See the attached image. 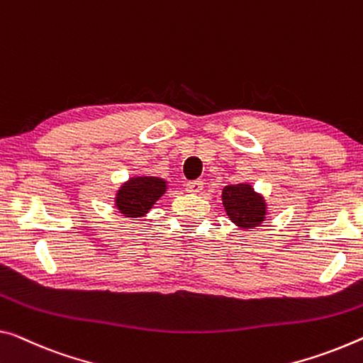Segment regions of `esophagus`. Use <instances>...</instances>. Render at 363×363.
I'll return each mask as SVG.
<instances>
[{
	"mask_svg": "<svg viewBox=\"0 0 363 363\" xmlns=\"http://www.w3.org/2000/svg\"><path fill=\"white\" fill-rule=\"evenodd\" d=\"M185 186H186V191H188V193L198 194V193L203 191V188H204V183L201 182V180H191V182H188Z\"/></svg>",
	"mask_w": 363,
	"mask_h": 363,
	"instance_id": "obj_1",
	"label": "esophagus"
}]
</instances>
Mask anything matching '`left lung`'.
I'll return each mask as SVG.
<instances>
[{"instance_id":"obj_1","label":"left lung","mask_w":363,"mask_h":363,"mask_svg":"<svg viewBox=\"0 0 363 363\" xmlns=\"http://www.w3.org/2000/svg\"><path fill=\"white\" fill-rule=\"evenodd\" d=\"M222 204L233 224L240 228L259 227L266 219V201L248 183L228 185L222 189Z\"/></svg>"}]
</instances>
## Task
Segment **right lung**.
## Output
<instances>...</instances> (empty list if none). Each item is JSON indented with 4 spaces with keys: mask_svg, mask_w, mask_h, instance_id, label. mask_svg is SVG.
<instances>
[{
    "mask_svg": "<svg viewBox=\"0 0 363 363\" xmlns=\"http://www.w3.org/2000/svg\"><path fill=\"white\" fill-rule=\"evenodd\" d=\"M167 191V182L159 177H133L116 191L115 206L125 217L146 216Z\"/></svg>",
    "mask_w": 363,
    "mask_h": 363,
    "instance_id": "obj_1",
    "label": "right lung"
}]
</instances>
